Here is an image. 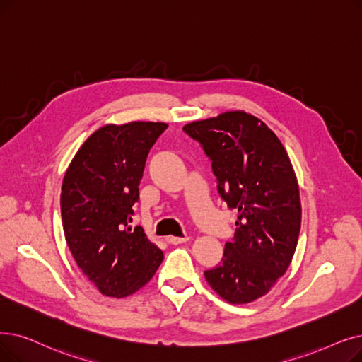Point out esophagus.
Wrapping results in <instances>:
<instances>
[{"label":"esophagus","mask_w":362,"mask_h":362,"mask_svg":"<svg viewBox=\"0 0 362 362\" xmlns=\"http://www.w3.org/2000/svg\"><path fill=\"white\" fill-rule=\"evenodd\" d=\"M186 241H189V237H168L167 238V243H170V244H173V245H177V244H182V243H186Z\"/></svg>","instance_id":"1"}]
</instances>
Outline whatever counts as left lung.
Returning a JSON list of instances; mask_svg holds the SVG:
<instances>
[{"instance_id": "left-lung-1", "label": "left lung", "mask_w": 362, "mask_h": 362, "mask_svg": "<svg viewBox=\"0 0 362 362\" xmlns=\"http://www.w3.org/2000/svg\"><path fill=\"white\" fill-rule=\"evenodd\" d=\"M183 132L201 144L220 198L238 211L222 262L204 275L226 302L250 303L286 274L296 251L302 206L291 161L268 125L244 111L194 121Z\"/></svg>"}]
</instances>
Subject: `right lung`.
<instances>
[{"label": "right lung", "mask_w": 362, "mask_h": 362, "mask_svg": "<svg viewBox=\"0 0 362 362\" xmlns=\"http://www.w3.org/2000/svg\"><path fill=\"white\" fill-rule=\"evenodd\" d=\"M165 122L107 124L71 161L60 194L65 238L78 268L109 297L142 288L164 259L144 229H132L146 156Z\"/></svg>", "instance_id": "right-lung-1"}]
</instances>
